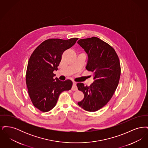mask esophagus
<instances>
[{"instance_id": "esophagus-1", "label": "esophagus", "mask_w": 148, "mask_h": 148, "mask_svg": "<svg viewBox=\"0 0 148 148\" xmlns=\"http://www.w3.org/2000/svg\"><path fill=\"white\" fill-rule=\"evenodd\" d=\"M77 84H76V83L75 82H73V86H72V88H71V90H77Z\"/></svg>"}]
</instances>
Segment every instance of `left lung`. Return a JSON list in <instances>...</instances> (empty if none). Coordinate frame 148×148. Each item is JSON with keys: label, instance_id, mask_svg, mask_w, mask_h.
Segmentation results:
<instances>
[{"label": "left lung", "instance_id": "left-lung-1", "mask_svg": "<svg viewBox=\"0 0 148 148\" xmlns=\"http://www.w3.org/2000/svg\"><path fill=\"white\" fill-rule=\"evenodd\" d=\"M88 54L86 69L93 73L90 86L77 84L84 97L77 104L88 112H96L108 103L119 84L120 65L118 56L109 44L97 37L80 39L77 42Z\"/></svg>", "mask_w": 148, "mask_h": 148}]
</instances>
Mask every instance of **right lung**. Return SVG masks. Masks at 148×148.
<instances>
[{
  "label": "right lung",
  "mask_w": 148,
  "mask_h": 148,
  "mask_svg": "<svg viewBox=\"0 0 148 148\" xmlns=\"http://www.w3.org/2000/svg\"><path fill=\"white\" fill-rule=\"evenodd\" d=\"M77 38L68 40L49 39L42 42L29 58L26 73V84L33 104L42 112L56 105L59 95L71 90V80L60 81L54 77L64 51L73 46Z\"/></svg>",
  "instance_id": "add662e5"
}]
</instances>
